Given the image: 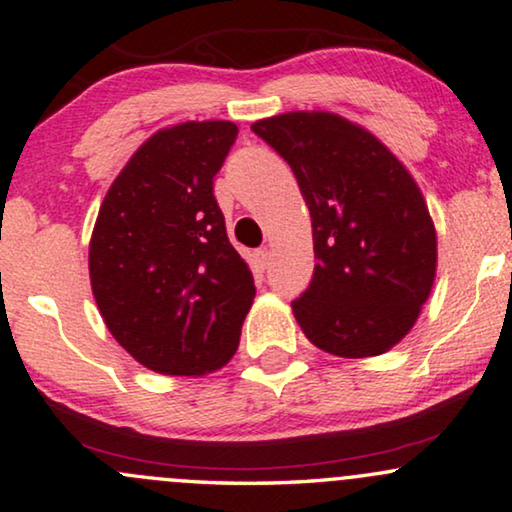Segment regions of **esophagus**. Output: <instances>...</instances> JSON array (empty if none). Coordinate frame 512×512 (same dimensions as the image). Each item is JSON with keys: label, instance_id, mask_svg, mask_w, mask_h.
I'll return each mask as SVG.
<instances>
[{"label": "esophagus", "instance_id": "1", "mask_svg": "<svg viewBox=\"0 0 512 512\" xmlns=\"http://www.w3.org/2000/svg\"><path fill=\"white\" fill-rule=\"evenodd\" d=\"M254 263L258 270H265L270 265V249L268 247H261L254 251Z\"/></svg>", "mask_w": 512, "mask_h": 512}]
</instances>
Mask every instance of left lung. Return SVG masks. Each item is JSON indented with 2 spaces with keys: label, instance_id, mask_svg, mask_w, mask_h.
I'll use <instances>...</instances> for the list:
<instances>
[{
  "label": "left lung",
  "instance_id": "8db88e82",
  "mask_svg": "<svg viewBox=\"0 0 512 512\" xmlns=\"http://www.w3.org/2000/svg\"><path fill=\"white\" fill-rule=\"evenodd\" d=\"M296 174L312 219L314 277L291 303L314 347L342 359L398 345L429 298L436 226L405 165L331 111H289L251 125Z\"/></svg>",
  "mask_w": 512,
  "mask_h": 512
}]
</instances>
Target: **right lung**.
Segmentation results:
<instances>
[{"label": "right lung", "instance_id": "1", "mask_svg": "<svg viewBox=\"0 0 512 512\" xmlns=\"http://www.w3.org/2000/svg\"><path fill=\"white\" fill-rule=\"evenodd\" d=\"M235 137L230 121L158 130L97 214L88 249L95 303L118 345L153 373H214L240 345L256 286L214 198Z\"/></svg>", "mask_w": 512, "mask_h": 512}]
</instances>
